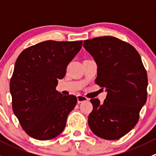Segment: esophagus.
Listing matches in <instances>:
<instances>
[{"instance_id":"1","label":"esophagus","mask_w":156,"mask_h":156,"mask_svg":"<svg viewBox=\"0 0 156 156\" xmlns=\"http://www.w3.org/2000/svg\"><path fill=\"white\" fill-rule=\"evenodd\" d=\"M77 99H78V103H82V102H84V101H87L88 100L87 97H84V96H82V95H78L77 96Z\"/></svg>"}]
</instances>
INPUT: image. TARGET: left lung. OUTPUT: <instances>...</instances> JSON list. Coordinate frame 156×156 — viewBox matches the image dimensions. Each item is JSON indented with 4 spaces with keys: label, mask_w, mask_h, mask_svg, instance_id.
<instances>
[{
    "label": "left lung",
    "mask_w": 156,
    "mask_h": 156,
    "mask_svg": "<svg viewBox=\"0 0 156 156\" xmlns=\"http://www.w3.org/2000/svg\"><path fill=\"white\" fill-rule=\"evenodd\" d=\"M83 47L97 65L95 83L107 92L100 104L91 99L88 125L103 139L115 140L134 127L147 99L148 78L140 54L132 45L112 36L84 41Z\"/></svg>",
    "instance_id": "8db88e82"
}]
</instances>
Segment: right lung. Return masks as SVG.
Here are the masks:
<instances>
[{"label": "right lung", "mask_w": 156, "mask_h": 156, "mask_svg": "<svg viewBox=\"0 0 156 156\" xmlns=\"http://www.w3.org/2000/svg\"><path fill=\"white\" fill-rule=\"evenodd\" d=\"M82 41H46L25 49L17 58L10 79L12 110L23 130L39 140H48L65 128L77 97L63 96L56 87Z\"/></svg>", "instance_id": "obj_1"}]
</instances>
